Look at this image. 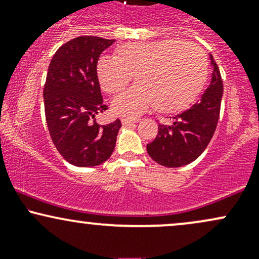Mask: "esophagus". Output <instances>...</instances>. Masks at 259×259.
Instances as JSON below:
<instances>
[{"label":"esophagus","instance_id":"34e87169","mask_svg":"<svg viewBox=\"0 0 259 259\" xmlns=\"http://www.w3.org/2000/svg\"><path fill=\"white\" fill-rule=\"evenodd\" d=\"M139 119H127V118H124V119H121V124L123 125H130V124H134V123H138Z\"/></svg>","mask_w":259,"mask_h":259}]
</instances>
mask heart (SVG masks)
I'll return each mask as SVG.
<instances>
[{
	"instance_id": "b5f03b06",
	"label": "heart",
	"mask_w": 259,
	"mask_h": 259,
	"mask_svg": "<svg viewBox=\"0 0 259 259\" xmlns=\"http://www.w3.org/2000/svg\"><path fill=\"white\" fill-rule=\"evenodd\" d=\"M97 78L108 95L121 94L134 76L138 85L113 102L115 114L136 117L154 107L159 113H179L200 96L208 78V59L200 46L178 38L130 42L114 58L103 56Z\"/></svg>"
}]
</instances>
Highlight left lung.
Here are the masks:
<instances>
[{
  "label": "left lung",
  "instance_id": "obj_1",
  "mask_svg": "<svg viewBox=\"0 0 259 259\" xmlns=\"http://www.w3.org/2000/svg\"><path fill=\"white\" fill-rule=\"evenodd\" d=\"M210 62L212 80L201 100L173 117L169 125L159 124L156 139L147 145L150 157L160 165L178 168L190 164L201 156L213 138L221 113L223 80L212 55Z\"/></svg>",
  "mask_w": 259,
  "mask_h": 259
}]
</instances>
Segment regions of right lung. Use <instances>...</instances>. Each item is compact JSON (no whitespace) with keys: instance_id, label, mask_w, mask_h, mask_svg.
Listing matches in <instances>:
<instances>
[{"instance_id":"right-lung-1","label":"right lung","mask_w":259,"mask_h":259,"mask_svg":"<svg viewBox=\"0 0 259 259\" xmlns=\"http://www.w3.org/2000/svg\"><path fill=\"white\" fill-rule=\"evenodd\" d=\"M115 40L79 36L55 53L44 88L45 115L61 156L75 167H96L111 157L119 119L107 125L95 115L105 112L96 65L101 53Z\"/></svg>"}]
</instances>
